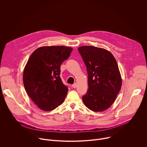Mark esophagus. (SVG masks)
Here are the masks:
<instances>
[{"label":"esophagus","instance_id":"1","mask_svg":"<svg viewBox=\"0 0 147 147\" xmlns=\"http://www.w3.org/2000/svg\"><path fill=\"white\" fill-rule=\"evenodd\" d=\"M77 84H76V83H74V84H73L72 85V87H73V88H76V87H77Z\"/></svg>","mask_w":147,"mask_h":147}]
</instances>
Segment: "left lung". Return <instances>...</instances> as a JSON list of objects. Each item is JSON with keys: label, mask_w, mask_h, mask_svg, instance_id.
Wrapping results in <instances>:
<instances>
[{"label": "left lung", "mask_w": 147, "mask_h": 147, "mask_svg": "<svg viewBox=\"0 0 147 147\" xmlns=\"http://www.w3.org/2000/svg\"><path fill=\"white\" fill-rule=\"evenodd\" d=\"M78 51L86 66L88 89L82 96L85 105L94 112L109 108L121 87L117 61L108 51L92 46L79 47Z\"/></svg>", "instance_id": "obj_1"}]
</instances>
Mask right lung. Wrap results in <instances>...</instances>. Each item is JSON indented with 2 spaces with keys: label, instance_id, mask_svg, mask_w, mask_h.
I'll return each mask as SVG.
<instances>
[{
  "label": "right lung",
  "instance_id": "right-lung-1",
  "mask_svg": "<svg viewBox=\"0 0 147 147\" xmlns=\"http://www.w3.org/2000/svg\"><path fill=\"white\" fill-rule=\"evenodd\" d=\"M72 50L63 46L42 47L30 56L23 73L24 86L41 110L53 111L64 102L68 88L60 77V65Z\"/></svg>",
  "mask_w": 147,
  "mask_h": 147
}]
</instances>
